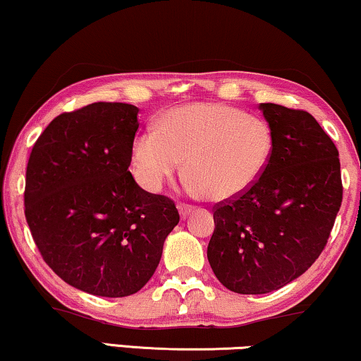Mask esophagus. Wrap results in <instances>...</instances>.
<instances>
[{"instance_id": "34e87169", "label": "esophagus", "mask_w": 361, "mask_h": 361, "mask_svg": "<svg viewBox=\"0 0 361 361\" xmlns=\"http://www.w3.org/2000/svg\"><path fill=\"white\" fill-rule=\"evenodd\" d=\"M177 210H179L180 217H182V219H185V217H189V214L192 212V210H194V207H192V205L179 204V205H177Z\"/></svg>"}]
</instances>
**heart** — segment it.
Returning a JSON list of instances; mask_svg holds the SVG:
<instances>
[{
	"label": "heart",
	"instance_id": "1",
	"mask_svg": "<svg viewBox=\"0 0 361 361\" xmlns=\"http://www.w3.org/2000/svg\"><path fill=\"white\" fill-rule=\"evenodd\" d=\"M275 152V134L264 118L224 102H192L169 109L157 126L135 135L130 162L137 180L157 192L180 171L194 197L232 200L249 192Z\"/></svg>",
	"mask_w": 361,
	"mask_h": 361
}]
</instances>
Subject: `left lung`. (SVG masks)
<instances>
[{
	"label": "left lung",
	"mask_w": 361,
	"mask_h": 361,
	"mask_svg": "<svg viewBox=\"0 0 361 361\" xmlns=\"http://www.w3.org/2000/svg\"><path fill=\"white\" fill-rule=\"evenodd\" d=\"M275 134L265 174L240 197L214 210L207 259L224 287L274 292L310 269L325 249L341 205L334 140L307 111L262 102Z\"/></svg>",
	"instance_id": "1"
}]
</instances>
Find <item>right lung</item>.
<instances>
[{"instance_id":"right-lung-1","label":"right lung","mask_w":361,"mask_h":361,"mask_svg":"<svg viewBox=\"0 0 361 361\" xmlns=\"http://www.w3.org/2000/svg\"><path fill=\"white\" fill-rule=\"evenodd\" d=\"M139 109L92 102L51 121L26 167L25 215L46 264L97 297H128L149 282L179 224L174 202L129 172Z\"/></svg>"}]
</instances>
